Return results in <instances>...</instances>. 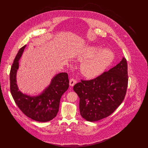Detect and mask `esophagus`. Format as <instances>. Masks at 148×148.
<instances>
[{
	"instance_id": "obj_1",
	"label": "esophagus",
	"mask_w": 148,
	"mask_h": 148,
	"mask_svg": "<svg viewBox=\"0 0 148 148\" xmlns=\"http://www.w3.org/2000/svg\"><path fill=\"white\" fill-rule=\"evenodd\" d=\"M77 83V81L74 79H71L69 81V85L71 86H73Z\"/></svg>"
}]
</instances>
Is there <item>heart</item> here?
Here are the masks:
<instances>
[{
    "mask_svg": "<svg viewBox=\"0 0 148 148\" xmlns=\"http://www.w3.org/2000/svg\"><path fill=\"white\" fill-rule=\"evenodd\" d=\"M101 50L99 46L86 47L79 59L85 61L81 71L86 77L94 78L102 74L112 63L114 59L113 52L109 50Z\"/></svg>",
    "mask_w": 148,
    "mask_h": 148,
    "instance_id": "obj_1",
    "label": "heart"
}]
</instances>
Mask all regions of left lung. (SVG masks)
<instances>
[{
    "instance_id": "left-lung-1",
    "label": "left lung",
    "mask_w": 148,
    "mask_h": 148,
    "mask_svg": "<svg viewBox=\"0 0 148 148\" xmlns=\"http://www.w3.org/2000/svg\"><path fill=\"white\" fill-rule=\"evenodd\" d=\"M128 83L127 60L90 80H81L73 87L79 97L81 116L95 121L109 116L125 98Z\"/></svg>"
}]
</instances>
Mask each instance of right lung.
<instances>
[{
	"label": "right lung",
	"mask_w": 148,
	"mask_h": 148,
	"mask_svg": "<svg viewBox=\"0 0 148 148\" xmlns=\"http://www.w3.org/2000/svg\"><path fill=\"white\" fill-rule=\"evenodd\" d=\"M27 45L19 50L14 59L10 72V87L12 95L21 112L32 119L47 122L54 118L59 111L60 98L69 88L68 75L60 73L51 80V82L40 94L30 96L19 90L16 82V73L19 61Z\"/></svg>",
	"instance_id": "obj_1"
}]
</instances>
